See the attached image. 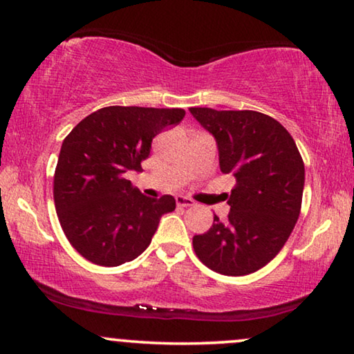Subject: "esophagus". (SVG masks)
<instances>
[{
  "mask_svg": "<svg viewBox=\"0 0 354 354\" xmlns=\"http://www.w3.org/2000/svg\"><path fill=\"white\" fill-rule=\"evenodd\" d=\"M176 203H177L178 207H192V206H195V201H193L192 198H187V196H182V195L176 198Z\"/></svg>",
  "mask_w": 354,
  "mask_h": 354,
  "instance_id": "esophagus-1",
  "label": "esophagus"
}]
</instances>
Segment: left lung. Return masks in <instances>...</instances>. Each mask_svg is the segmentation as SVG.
I'll use <instances>...</instances> for the list:
<instances>
[{
  "instance_id": "1",
  "label": "left lung",
  "mask_w": 354,
  "mask_h": 354,
  "mask_svg": "<svg viewBox=\"0 0 354 354\" xmlns=\"http://www.w3.org/2000/svg\"><path fill=\"white\" fill-rule=\"evenodd\" d=\"M216 138L219 166L236 185L229 219L193 236V250L214 272L246 275L283 248L301 211L304 164L297 143L277 120L258 111L190 108Z\"/></svg>"
}]
</instances>
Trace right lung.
Here are the masks:
<instances>
[{
	"label": "right lung",
	"mask_w": 354,
	"mask_h": 354,
	"mask_svg": "<svg viewBox=\"0 0 354 354\" xmlns=\"http://www.w3.org/2000/svg\"><path fill=\"white\" fill-rule=\"evenodd\" d=\"M185 111L108 106L86 115L62 142L55 206L71 245L93 264L115 268L143 253L159 219L176 209L171 195L148 198L125 178L142 171L151 142Z\"/></svg>",
	"instance_id": "obj_1"
}]
</instances>
